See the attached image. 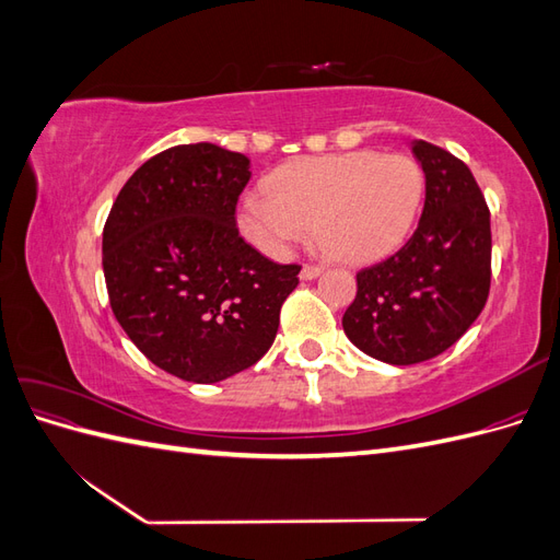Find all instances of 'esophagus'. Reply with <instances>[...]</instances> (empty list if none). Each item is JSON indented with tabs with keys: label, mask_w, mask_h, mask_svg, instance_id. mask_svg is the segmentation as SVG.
<instances>
[{
	"label": "esophagus",
	"mask_w": 560,
	"mask_h": 560,
	"mask_svg": "<svg viewBox=\"0 0 560 560\" xmlns=\"http://www.w3.org/2000/svg\"><path fill=\"white\" fill-rule=\"evenodd\" d=\"M322 266H315V264H306L301 268V280H315L319 273H322Z\"/></svg>",
	"instance_id": "1"
}]
</instances>
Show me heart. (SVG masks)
<instances>
[{
  "label": "heart",
  "mask_w": 560,
  "mask_h": 560,
  "mask_svg": "<svg viewBox=\"0 0 560 560\" xmlns=\"http://www.w3.org/2000/svg\"><path fill=\"white\" fill-rule=\"evenodd\" d=\"M425 175L404 154H352L299 159L266 179V194H245L238 226L270 257H284L306 229L338 261H366L393 249L411 231Z\"/></svg>",
  "instance_id": "heart-1"
}]
</instances>
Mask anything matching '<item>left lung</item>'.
<instances>
[{"label":"left lung","instance_id":"1","mask_svg":"<svg viewBox=\"0 0 560 560\" xmlns=\"http://www.w3.org/2000/svg\"><path fill=\"white\" fill-rule=\"evenodd\" d=\"M425 173L418 229L387 259L358 273L343 331L369 358L418 364L460 338L490 290V212L469 167L446 149L413 142Z\"/></svg>","mask_w":560,"mask_h":560}]
</instances>
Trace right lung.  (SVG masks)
Segmentation results:
<instances>
[{
  "instance_id": "1",
  "label": "right lung",
  "mask_w": 560,
  "mask_h": 560,
  "mask_svg": "<svg viewBox=\"0 0 560 560\" xmlns=\"http://www.w3.org/2000/svg\"><path fill=\"white\" fill-rule=\"evenodd\" d=\"M249 159L210 142L161 151L118 191L103 231L112 311L147 360L182 381L217 383L273 346L299 264L243 241L235 206Z\"/></svg>"
}]
</instances>
